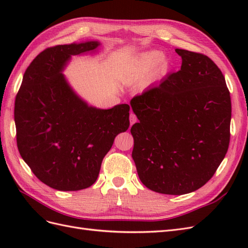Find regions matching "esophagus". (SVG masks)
Instances as JSON below:
<instances>
[{
	"label": "esophagus",
	"mask_w": 248,
	"mask_h": 248,
	"mask_svg": "<svg viewBox=\"0 0 248 248\" xmlns=\"http://www.w3.org/2000/svg\"><path fill=\"white\" fill-rule=\"evenodd\" d=\"M137 116L136 115H134L133 114V112H131V114H130V125H132V124H134V123H136L137 122Z\"/></svg>",
	"instance_id": "obj_1"
}]
</instances>
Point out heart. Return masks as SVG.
<instances>
[{
  "mask_svg": "<svg viewBox=\"0 0 248 248\" xmlns=\"http://www.w3.org/2000/svg\"><path fill=\"white\" fill-rule=\"evenodd\" d=\"M170 67V61L167 55L158 50L142 52L133 60L128 71L132 78L142 79L150 76L151 79H157L164 76Z\"/></svg>",
  "mask_w": 248,
  "mask_h": 248,
  "instance_id": "b5f03b06",
  "label": "heart"
}]
</instances>
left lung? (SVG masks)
Returning <instances> with one entry per match:
<instances>
[{
  "mask_svg": "<svg viewBox=\"0 0 248 248\" xmlns=\"http://www.w3.org/2000/svg\"><path fill=\"white\" fill-rule=\"evenodd\" d=\"M181 69L133 97L132 158L141 183L189 193L212 178L227 154L232 116L226 79L211 59L181 48Z\"/></svg>",
  "mask_w": 248,
  "mask_h": 248,
  "instance_id": "obj_1",
  "label": "left lung"
}]
</instances>
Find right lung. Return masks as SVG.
<instances>
[{
  "label": "right lung",
  "instance_id": "add662e5",
  "mask_svg": "<svg viewBox=\"0 0 248 248\" xmlns=\"http://www.w3.org/2000/svg\"><path fill=\"white\" fill-rule=\"evenodd\" d=\"M100 46L89 40L43 50L27 68L16 95L20 156L41 182L57 190L93 185L115 138L129 127L128 104L89 106L63 73L71 57L95 55Z\"/></svg>",
  "mask_w": 248,
  "mask_h": 248
}]
</instances>
